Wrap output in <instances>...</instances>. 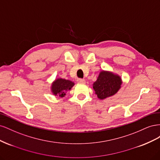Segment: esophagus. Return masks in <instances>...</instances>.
Returning a JSON list of instances; mask_svg holds the SVG:
<instances>
[{
    "label": "esophagus",
    "mask_w": 160,
    "mask_h": 160,
    "mask_svg": "<svg viewBox=\"0 0 160 160\" xmlns=\"http://www.w3.org/2000/svg\"><path fill=\"white\" fill-rule=\"evenodd\" d=\"M77 82H78L79 83L84 84V83H85V80L83 79H77Z\"/></svg>",
    "instance_id": "34e87169"
}]
</instances>
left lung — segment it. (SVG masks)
Returning <instances> with one entry per match:
<instances>
[{"instance_id":"left-lung-1","label":"left lung","mask_w":160,"mask_h":160,"mask_svg":"<svg viewBox=\"0 0 160 160\" xmlns=\"http://www.w3.org/2000/svg\"><path fill=\"white\" fill-rule=\"evenodd\" d=\"M123 81L118 74L108 71H101L96 81L93 84L95 93L99 99L106 98L114 95L122 88Z\"/></svg>"}]
</instances>
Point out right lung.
<instances>
[{"mask_svg":"<svg viewBox=\"0 0 160 160\" xmlns=\"http://www.w3.org/2000/svg\"><path fill=\"white\" fill-rule=\"evenodd\" d=\"M75 83L70 80L62 78H58L52 83L51 90L52 93L59 98H63L66 95L67 91L71 90Z\"/></svg>","mask_w":160,"mask_h":160,"instance_id":"1","label":"right lung"}]
</instances>
